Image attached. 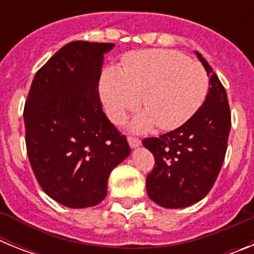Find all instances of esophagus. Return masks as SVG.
<instances>
[{"instance_id":"esophagus-1","label":"esophagus","mask_w":254,"mask_h":254,"mask_svg":"<svg viewBox=\"0 0 254 254\" xmlns=\"http://www.w3.org/2000/svg\"><path fill=\"white\" fill-rule=\"evenodd\" d=\"M127 140H128L129 146H131L132 149H133V147H138L141 145V140H140V138L133 137V136H128V138H127Z\"/></svg>"}]
</instances>
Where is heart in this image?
Listing matches in <instances>:
<instances>
[{
	"instance_id": "b5f03b06",
	"label": "heart",
	"mask_w": 254,
	"mask_h": 254,
	"mask_svg": "<svg viewBox=\"0 0 254 254\" xmlns=\"http://www.w3.org/2000/svg\"><path fill=\"white\" fill-rule=\"evenodd\" d=\"M208 91L205 68L174 51L149 49L123 58L122 69L109 67L100 80V96L112 122L120 125L140 105L145 112L132 123L134 131L176 129L190 121Z\"/></svg>"
}]
</instances>
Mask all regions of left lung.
<instances>
[{"label": "left lung", "instance_id": "left-lung-1", "mask_svg": "<svg viewBox=\"0 0 254 254\" xmlns=\"http://www.w3.org/2000/svg\"><path fill=\"white\" fill-rule=\"evenodd\" d=\"M196 55L210 76L202 107L178 128L142 140L155 158L146 178L147 194L165 208L201 201L214 186L228 147L232 114L225 87L202 55Z\"/></svg>", "mask_w": 254, "mask_h": 254}]
</instances>
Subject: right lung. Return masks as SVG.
<instances>
[{"label": "right lung", "instance_id": "add662e5", "mask_svg": "<svg viewBox=\"0 0 254 254\" xmlns=\"http://www.w3.org/2000/svg\"><path fill=\"white\" fill-rule=\"evenodd\" d=\"M113 47L82 40L62 47L35 73L24 107L31 169L42 190L67 207L102 202L109 174L131 152L98 90L104 55Z\"/></svg>", "mask_w": 254, "mask_h": 254}]
</instances>
